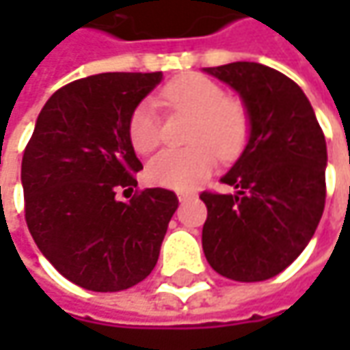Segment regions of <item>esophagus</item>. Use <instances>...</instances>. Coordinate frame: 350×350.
<instances>
[{
  "mask_svg": "<svg viewBox=\"0 0 350 350\" xmlns=\"http://www.w3.org/2000/svg\"><path fill=\"white\" fill-rule=\"evenodd\" d=\"M177 198H179V202H187V200H191V198H193V195H189V193H179Z\"/></svg>",
  "mask_w": 350,
  "mask_h": 350,
  "instance_id": "34e87169",
  "label": "esophagus"
}]
</instances>
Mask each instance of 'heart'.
Instances as JSON below:
<instances>
[{
    "label": "heart",
    "instance_id": "obj_1",
    "mask_svg": "<svg viewBox=\"0 0 350 350\" xmlns=\"http://www.w3.org/2000/svg\"><path fill=\"white\" fill-rule=\"evenodd\" d=\"M163 107L195 116L191 148L165 150L148 163V179L175 191H191L206 181L218 154L234 157L245 146L249 115L243 103L226 97L220 83L200 74H183L161 89ZM128 140L138 154H152L161 140V120L152 103H140L128 116Z\"/></svg>",
    "mask_w": 350,
    "mask_h": 350
}]
</instances>
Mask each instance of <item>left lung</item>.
Wrapping results in <instances>:
<instances>
[{
	"label": "left lung",
	"mask_w": 350,
	"mask_h": 350,
	"mask_svg": "<svg viewBox=\"0 0 350 350\" xmlns=\"http://www.w3.org/2000/svg\"><path fill=\"white\" fill-rule=\"evenodd\" d=\"M239 95L249 138L222 177L235 193H202V249L226 278L259 282L282 273L314 237L325 206L327 146L316 113L290 77L257 62L204 68Z\"/></svg>",
	"instance_id": "8db88e82"
}]
</instances>
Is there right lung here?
Wrapping results in <instances>:
<instances>
[{"label":"right lung","mask_w":350,"mask_h":350,"mask_svg":"<svg viewBox=\"0 0 350 350\" xmlns=\"http://www.w3.org/2000/svg\"><path fill=\"white\" fill-rule=\"evenodd\" d=\"M163 79L154 74H97L58 89L36 118L23 154L25 220L52 267L93 292H118L154 271L173 191H132L140 159L128 140V116Z\"/></svg>","instance_id":"add662e5"}]
</instances>
